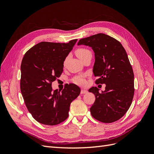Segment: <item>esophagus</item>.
I'll return each mask as SVG.
<instances>
[{
	"instance_id": "1",
	"label": "esophagus",
	"mask_w": 154,
	"mask_h": 154,
	"mask_svg": "<svg viewBox=\"0 0 154 154\" xmlns=\"http://www.w3.org/2000/svg\"><path fill=\"white\" fill-rule=\"evenodd\" d=\"M86 93H87V90H85V89H82L81 90V94H86Z\"/></svg>"
}]
</instances>
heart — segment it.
Returning a JSON list of instances; mask_svg holds the SVG:
<instances>
[{"label":"heart","mask_w":154,"mask_h":154,"mask_svg":"<svg viewBox=\"0 0 154 154\" xmlns=\"http://www.w3.org/2000/svg\"><path fill=\"white\" fill-rule=\"evenodd\" d=\"M75 53L77 55V57L81 60L84 59L85 57H87L88 55L92 54L90 50H88V49H86V48H78L76 50ZM66 60L67 59H66V60L64 61V64L66 62ZM74 83H76V84H78V85H83L85 82L84 78L82 76H78V77L75 78L74 79Z\"/></svg>","instance_id":"obj_1"}]
</instances>
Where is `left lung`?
<instances>
[{
	"instance_id": "left-lung-1",
	"label": "left lung",
	"mask_w": 154,
	"mask_h": 154,
	"mask_svg": "<svg viewBox=\"0 0 154 154\" xmlns=\"http://www.w3.org/2000/svg\"><path fill=\"white\" fill-rule=\"evenodd\" d=\"M78 45L92 48L93 73L98 78L96 83L106 85L101 93L96 87L88 90L96 97L90 109L92 116L103 123L116 122L129 109L134 94V76L127 52L119 41L103 33L80 39Z\"/></svg>"
}]
</instances>
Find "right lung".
<instances>
[{"instance_id":"add662e5","label":"right lung","mask_w":154,"mask_h":154,"mask_svg":"<svg viewBox=\"0 0 154 154\" xmlns=\"http://www.w3.org/2000/svg\"><path fill=\"white\" fill-rule=\"evenodd\" d=\"M77 39L69 43L42 42L27 51L22 60L20 91L27 110L37 122L56 125L69 116L70 105L80 93L70 83L62 92L53 91L52 82L63 72V62Z\"/></svg>"}]
</instances>
